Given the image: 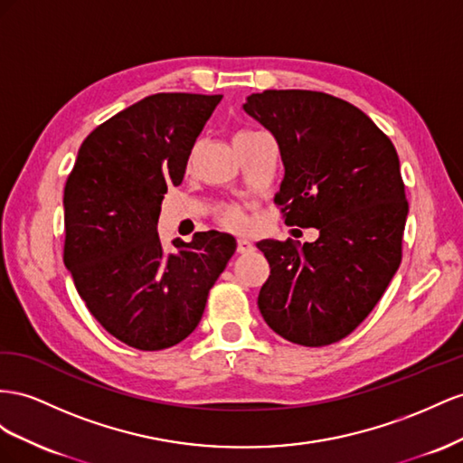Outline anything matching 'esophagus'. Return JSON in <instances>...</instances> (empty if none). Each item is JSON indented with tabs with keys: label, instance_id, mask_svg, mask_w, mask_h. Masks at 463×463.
I'll return each instance as SVG.
<instances>
[{
	"label": "esophagus",
	"instance_id": "34e87169",
	"mask_svg": "<svg viewBox=\"0 0 463 463\" xmlns=\"http://www.w3.org/2000/svg\"><path fill=\"white\" fill-rule=\"evenodd\" d=\"M236 252H239V254L254 252V244L250 242L248 239H239V242H236Z\"/></svg>",
	"mask_w": 463,
	"mask_h": 463
}]
</instances>
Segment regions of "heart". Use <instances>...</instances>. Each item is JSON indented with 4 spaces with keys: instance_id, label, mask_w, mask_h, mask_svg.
Here are the masks:
<instances>
[{
    "instance_id": "1",
    "label": "heart",
    "mask_w": 463,
    "mask_h": 463,
    "mask_svg": "<svg viewBox=\"0 0 463 463\" xmlns=\"http://www.w3.org/2000/svg\"><path fill=\"white\" fill-rule=\"evenodd\" d=\"M258 134H260V131H239V134L234 136V141L252 137V136H258ZM219 219L231 229L244 227V215L241 213V209H236V207H222L221 213H219Z\"/></svg>"
}]
</instances>
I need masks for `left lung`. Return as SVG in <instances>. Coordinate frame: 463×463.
<instances>
[{
    "mask_svg": "<svg viewBox=\"0 0 463 463\" xmlns=\"http://www.w3.org/2000/svg\"><path fill=\"white\" fill-rule=\"evenodd\" d=\"M242 109L279 145L285 222L320 232L256 244L271 268L260 312L288 341L329 345L371 314L400 268L409 205L398 153L363 110L326 92L263 90Z\"/></svg>",
    "mask_w": 463,
    "mask_h": 463,
    "instance_id": "8db88e82",
    "label": "left lung"
}]
</instances>
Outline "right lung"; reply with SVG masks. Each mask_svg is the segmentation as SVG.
Segmentation results:
<instances>
[{
  "label": "right lung",
  "instance_id": "add662e5",
  "mask_svg": "<svg viewBox=\"0 0 463 463\" xmlns=\"http://www.w3.org/2000/svg\"><path fill=\"white\" fill-rule=\"evenodd\" d=\"M221 99L158 92L131 104L90 131L65 182V268L97 322L134 349L186 339L236 250L234 236L207 231L166 254L156 232L163 197L182 184Z\"/></svg>",
  "mask_w": 463,
  "mask_h": 463
}]
</instances>
